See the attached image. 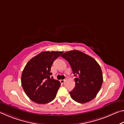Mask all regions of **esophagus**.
I'll return each instance as SVG.
<instances>
[{
    "label": "esophagus",
    "instance_id": "esophagus-1",
    "mask_svg": "<svg viewBox=\"0 0 124 124\" xmlns=\"http://www.w3.org/2000/svg\"><path fill=\"white\" fill-rule=\"evenodd\" d=\"M64 81H65V80H64V79H63V80H60V83H61V84H63V83H64Z\"/></svg>",
    "mask_w": 124,
    "mask_h": 124
}]
</instances>
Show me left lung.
I'll list each match as a JSON object with an SVG mask.
<instances>
[{
	"mask_svg": "<svg viewBox=\"0 0 124 124\" xmlns=\"http://www.w3.org/2000/svg\"><path fill=\"white\" fill-rule=\"evenodd\" d=\"M70 65L75 86L70 95L73 100L85 103L93 100L101 89L103 75L101 67L91 56L78 50L67 51L61 55Z\"/></svg>",
	"mask_w": 124,
	"mask_h": 124,
	"instance_id": "left-lung-1",
	"label": "left lung"
}]
</instances>
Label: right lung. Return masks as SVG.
I'll return each instance as SVG.
<instances>
[{
	"mask_svg": "<svg viewBox=\"0 0 124 124\" xmlns=\"http://www.w3.org/2000/svg\"><path fill=\"white\" fill-rule=\"evenodd\" d=\"M62 51H43L29 61L21 75V84L27 96L38 104H45L56 97L61 85L51 77V67Z\"/></svg>",
	"mask_w": 124,
	"mask_h": 124,
	"instance_id": "1",
	"label": "right lung"
}]
</instances>
